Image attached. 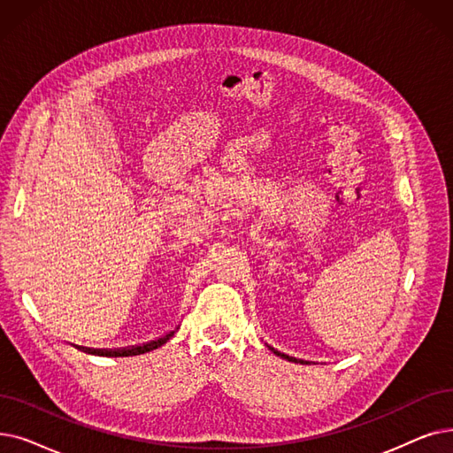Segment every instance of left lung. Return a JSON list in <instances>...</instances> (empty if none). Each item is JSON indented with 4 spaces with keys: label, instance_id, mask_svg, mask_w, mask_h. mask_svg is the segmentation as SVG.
I'll return each mask as SVG.
<instances>
[{
    "label": "left lung",
    "instance_id": "obj_1",
    "mask_svg": "<svg viewBox=\"0 0 453 453\" xmlns=\"http://www.w3.org/2000/svg\"><path fill=\"white\" fill-rule=\"evenodd\" d=\"M270 349H272V351H273V353H275V356H281V357H283V359H288V361H292V363H298V361H296V359H292V357H288V356H283V353H280V351H275V349H273V348H270ZM302 363H303V361H302Z\"/></svg>",
    "mask_w": 453,
    "mask_h": 453
}]
</instances>
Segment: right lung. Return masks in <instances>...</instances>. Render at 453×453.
I'll use <instances>...</instances> for the list:
<instances>
[{
    "label": "right lung",
    "instance_id": "obj_1",
    "mask_svg": "<svg viewBox=\"0 0 453 453\" xmlns=\"http://www.w3.org/2000/svg\"><path fill=\"white\" fill-rule=\"evenodd\" d=\"M175 331H170L168 335L157 339L153 342H148V344H142V346H134V348H124V349H85L88 353H96V356H107V357H127V356H141V353H146V351H151L155 348L163 346L165 342H168L172 337H173Z\"/></svg>",
    "mask_w": 453,
    "mask_h": 453
}]
</instances>
